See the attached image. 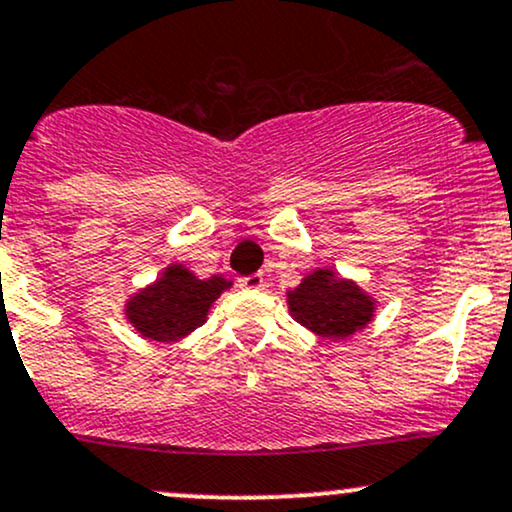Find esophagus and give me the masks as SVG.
Returning a JSON list of instances; mask_svg holds the SVG:
<instances>
[{
  "label": "esophagus",
  "mask_w": 512,
  "mask_h": 512,
  "mask_svg": "<svg viewBox=\"0 0 512 512\" xmlns=\"http://www.w3.org/2000/svg\"><path fill=\"white\" fill-rule=\"evenodd\" d=\"M238 284L243 286V289H262L265 286V277L262 274H247V277H240Z\"/></svg>",
  "instance_id": "34e87169"
}]
</instances>
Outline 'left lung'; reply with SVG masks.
Segmentation results:
<instances>
[{"mask_svg": "<svg viewBox=\"0 0 512 512\" xmlns=\"http://www.w3.org/2000/svg\"><path fill=\"white\" fill-rule=\"evenodd\" d=\"M291 316L323 338H350L374 316V301L355 282L316 269L289 291Z\"/></svg>", "mask_w": 512, "mask_h": 512, "instance_id": "8db88e82", "label": "left lung"}]
</instances>
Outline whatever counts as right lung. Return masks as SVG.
Wrapping results in <instances>:
<instances>
[{
	"instance_id": "obj_1",
	"label": "right lung",
	"mask_w": 512,
	"mask_h": 512,
	"mask_svg": "<svg viewBox=\"0 0 512 512\" xmlns=\"http://www.w3.org/2000/svg\"><path fill=\"white\" fill-rule=\"evenodd\" d=\"M228 286L223 277L196 279L189 269L172 265L153 286L126 303V316L145 338L172 342L199 328L211 303Z\"/></svg>"
}]
</instances>
